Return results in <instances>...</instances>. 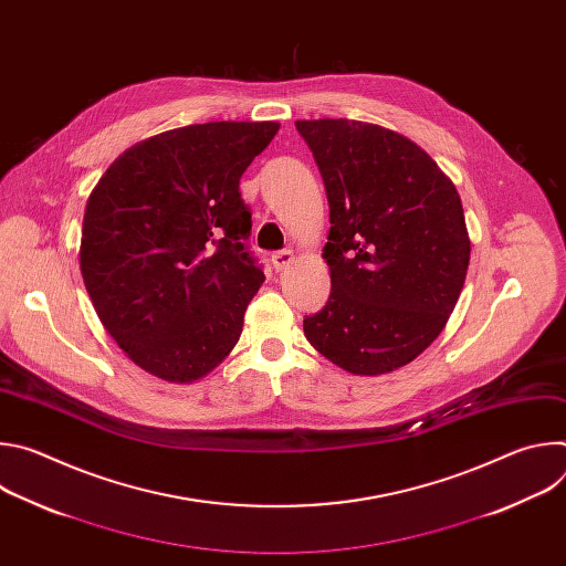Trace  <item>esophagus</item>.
Listing matches in <instances>:
<instances>
[{"label":"esophagus","instance_id":"obj_1","mask_svg":"<svg viewBox=\"0 0 566 566\" xmlns=\"http://www.w3.org/2000/svg\"><path fill=\"white\" fill-rule=\"evenodd\" d=\"M293 262H295L293 251H277V253H273V266H275V271H282V269L291 266Z\"/></svg>","mask_w":566,"mask_h":566}]
</instances>
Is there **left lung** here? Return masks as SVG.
<instances>
[{"label":"left lung","mask_w":566,"mask_h":566,"mask_svg":"<svg viewBox=\"0 0 566 566\" xmlns=\"http://www.w3.org/2000/svg\"><path fill=\"white\" fill-rule=\"evenodd\" d=\"M329 199L322 249L332 295L304 336L354 376L412 363L443 332L461 295L470 237L461 197L415 140L349 120H295Z\"/></svg>","instance_id":"8db88e82"}]
</instances>
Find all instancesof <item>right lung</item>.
Segmentation results:
<instances>
[{"label": "right lung", "instance_id": "add662e5", "mask_svg": "<svg viewBox=\"0 0 566 566\" xmlns=\"http://www.w3.org/2000/svg\"><path fill=\"white\" fill-rule=\"evenodd\" d=\"M280 123L219 120L125 149L90 195L80 273L107 334L168 382L208 376L264 282L239 179Z\"/></svg>", "mask_w": 566, "mask_h": 566}]
</instances>
